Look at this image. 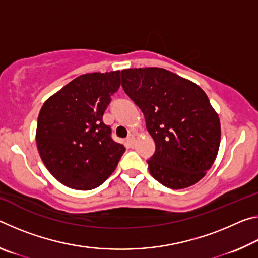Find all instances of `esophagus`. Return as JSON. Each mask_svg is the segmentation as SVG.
<instances>
[{
    "label": "esophagus",
    "instance_id": "esophagus-1",
    "mask_svg": "<svg viewBox=\"0 0 258 258\" xmlns=\"http://www.w3.org/2000/svg\"><path fill=\"white\" fill-rule=\"evenodd\" d=\"M133 142H134V137L132 134H130L127 138H126V143H127V146H132L133 145Z\"/></svg>",
    "mask_w": 258,
    "mask_h": 258
}]
</instances>
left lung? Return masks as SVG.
<instances>
[{
    "label": "left lung",
    "instance_id": "8db88e82",
    "mask_svg": "<svg viewBox=\"0 0 258 258\" xmlns=\"http://www.w3.org/2000/svg\"><path fill=\"white\" fill-rule=\"evenodd\" d=\"M120 76L156 143L155 154L147 160L152 177L175 190L202 180L221 141L220 119L206 93L163 68L124 69Z\"/></svg>",
    "mask_w": 258,
    "mask_h": 258
}]
</instances>
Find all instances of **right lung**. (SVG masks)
<instances>
[{
  "instance_id": "1",
  "label": "right lung",
  "mask_w": 258,
  "mask_h": 258,
  "mask_svg": "<svg viewBox=\"0 0 258 258\" xmlns=\"http://www.w3.org/2000/svg\"><path fill=\"white\" fill-rule=\"evenodd\" d=\"M120 86L119 71L78 76L43 104L36 143L42 161L63 185L98 187L111 175L125 147L102 117Z\"/></svg>"
}]
</instances>
